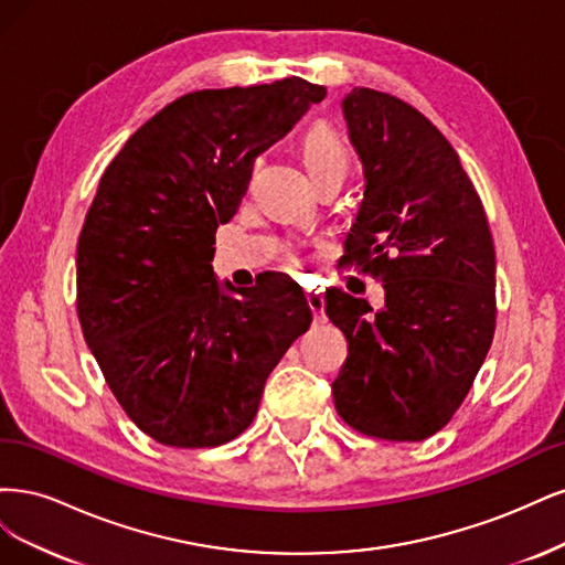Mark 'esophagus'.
<instances>
[{"label": "esophagus", "instance_id": "obj_1", "mask_svg": "<svg viewBox=\"0 0 565 565\" xmlns=\"http://www.w3.org/2000/svg\"><path fill=\"white\" fill-rule=\"evenodd\" d=\"M307 302H309V309L315 312V317L323 319V296L319 290H307Z\"/></svg>", "mask_w": 565, "mask_h": 565}]
</instances>
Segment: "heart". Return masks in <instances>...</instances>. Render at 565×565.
Here are the masks:
<instances>
[{
	"label": "heart",
	"mask_w": 565,
	"mask_h": 565,
	"mask_svg": "<svg viewBox=\"0 0 565 565\" xmlns=\"http://www.w3.org/2000/svg\"><path fill=\"white\" fill-rule=\"evenodd\" d=\"M302 154H305L309 175H317L321 171H331V169L348 171L350 167L348 148H344L342 140L323 124L315 126V129L305 136Z\"/></svg>",
	"instance_id": "heart-1"
}]
</instances>
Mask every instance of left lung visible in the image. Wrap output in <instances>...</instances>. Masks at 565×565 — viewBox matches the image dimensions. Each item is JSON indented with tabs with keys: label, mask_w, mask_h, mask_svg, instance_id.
<instances>
[{
	"label": "left lung",
	"mask_w": 565,
	"mask_h": 565,
	"mask_svg": "<svg viewBox=\"0 0 565 565\" xmlns=\"http://www.w3.org/2000/svg\"><path fill=\"white\" fill-rule=\"evenodd\" d=\"M342 115L363 167L342 263L382 281L385 305L326 290L350 344L335 408L366 436L423 441L465 402L493 342V236L458 152L413 105L356 86Z\"/></svg>",
	"instance_id": "8db88e82"
}]
</instances>
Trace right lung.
<instances>
[{"label": "right lung", "instance_id": "add662e5", "mask_svg": "<svg viewBox=\"0 0 565 565\" xmlns=\"http://www.w3.org/2000/svg\"><path fill=\"white\" fill-rule=\"evenodd\" d=\"M323 96L300 77L194 90L145 121L100 178L77 242V315L117 402L163 446L239 436L312 323L290 277L223 286L211 260L253 161Z\"/></svg>", "mask_w": 565, "mask_h": 565}]
</instances>
